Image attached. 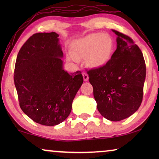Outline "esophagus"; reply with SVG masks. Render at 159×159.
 Returning <instances> with one entry per match:
<instances>
[{
    "label": "esophagus",
    "mask_w": 159,
    "mask_h": 159,
    "mask_svg": "<svg viewBox=\"0 0 159 159\" xmlns=\"http://www.w3.org/2000/svg\"><path fill=\"white\" fill-rule=\"evenodd\" d=\"M83 80H84V81H88V79H89V76H88V75L86 74V73H83Z\"/></svg>",
    "instance_id": "obj_1"
}]
</instances>
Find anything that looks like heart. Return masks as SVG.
I'll list each match as a JSON object with an SVG mask.
<instances>
[{
    "mask_svg": "<svg viewBox=\"0 0 159 159\" xmlns=\"http://www.w3.org/2000/svg\"><path fill=\"white\" fill-rule=\"evenodd\" d=\"M72 52L69 53V60L77 61L86 57L88 65L99 68L105 65L111 59L114 43L108 34L95 33L81 38L72 45Z\"/></svg>",
    "mask_w": 159,
    "mask_h": 159,
    "instance_id": "1",
    "label": "heart"
}]
</instances>
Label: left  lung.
Wrapping results in <instances>:
<instances>
[{"label": "left lung", "instance_id": "left-lung-1", "mask_svg": "<svg viewBox=\"0 0 159 159\" xmlns=\"http://www.w3.org/2000/svg\"><path fill=\"white\" fill-rule=\"evenodd\" d=\"M116 50L105 65L88 71L97 107L102 116L119 121L139 109L143 98L146 65L142 51L130 37L113 30Z\"/></svg>", "mask_w": 159, "mask_h": 159}]
</instances>
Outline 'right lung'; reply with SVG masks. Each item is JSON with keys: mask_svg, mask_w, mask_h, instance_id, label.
<instances>
[{"mask_svg": "<svg viewBox=\"0 0 159 159\" xmlns=\"http://www.w3.org/2000/svg\"><path fill=\"white\" fill-rule=\"evenodd\" d=\"M55 32L38 33L19 52L14 81L20 106L34 122L54 126L63 122L83 83L81 72L69 74L63 67V52Z\"/></svg>", "mask_w": 159, "mask_h": 159, "instance_id": "add662e5", "label": "right lung"}]
</instances>
